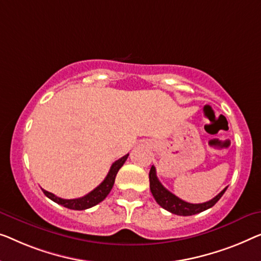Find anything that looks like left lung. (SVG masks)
Masks as SVG:
<instances>
[{"instance_id": "8db88e82", "label": "left lung", "mask_w": 261, "mask_h": 261, "mask_svg": "<svg viewBox=\"0 0 261 261\" xmlns=\"http://www.w3.org/2000/svg\"><path fill=\"white\" fill-rule=\"evenodd\" d=\"M149 187L150 192L155 199V201L160 205L162 208H165L168 212L176 215H184V217H188V215H194L198 213H201L203 211L211 208L213 207L215 203L219 201V199L224 195L225 191L227 190V187L225 190H222L220 193L217 196H214L212 200L210 201L202 202V203H190L184 201L180 198H177L176 195L171 193L168 190L162 186V184L159 181L156 176V171L155 167L152 166L149 171Z\"/></svg>"}]
</instances>
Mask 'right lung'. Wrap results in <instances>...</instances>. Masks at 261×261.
<instances>
[{
  "mask_svg": "<svg viewBox=\"0 0 261 261\" xmlns=\"http://www.w3.org/2000/svg\"><path fill=\"white\" fill-rule=\"evenodd\" d=\"M129 154H126V155L122 156L119 160H116L114 164L112 165L111 169H109L107 176L105 177V180L101 182L99 186L90 192V193L86 194L85 196L79 199H62L59 198V196L54 195L50 192L48 191H43V193L46 196H48L49 199L53 200V201L59 203L63 207H67L69 210H75V211H84L87 208H90V207L97 205V203L102 201V200L106 199V196L109 194V192L113 188V185H114L115 181V176L118 174L119 169L122 167V165L124 164V161L127 160V158Z\"/></svg>",
  "mask_w": 261,
  "mask_h": 261,
  "instance_id": "1",
  "label": "right lung"
}]
</instances>
